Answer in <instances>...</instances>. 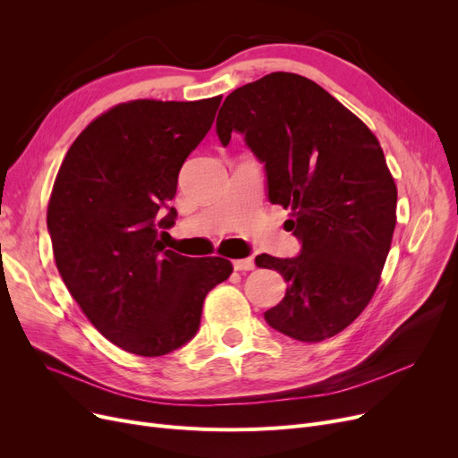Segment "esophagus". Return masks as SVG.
Segmentation results:
<instances>
[{
    "label": "esophagus",
    "instance_id": "34e87169",
    "mask_svg": "<svg viewBox=\"0 0 458 458\" xmlns=\"http://www.w3.org/2000/svg\"><path fill=\"white\" fill-rule=\"evenodd\" d=\"M232 266L235 271H252L254 269V261L252 258H243V259H233Z\"/></svg>",
    "mask_w": 458,
    "mask_h": 458
}]
</instances>
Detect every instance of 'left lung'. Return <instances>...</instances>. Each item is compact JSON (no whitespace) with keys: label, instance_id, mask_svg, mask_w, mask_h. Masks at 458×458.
<instances>
[{"label":"left lung","instance_id":"8db88e82","mask_svg":"<svg viewBox=\"0 0 458 458\" xmlns=\"http://www.w3.org/2000/svg\"><path fill=\"white\" fill-rule=\"evenodd\" d=\"M233 131L263 163L269 202L293 209L284 228L301 243L295 258L256 256L287 284L263 318L293 340L332 338L371 301L392 245L397 187L380 144L323 87L290 72L226 96L223 147Z\"/></svg>","mask_w":458,"mask_h":458}]
</instances>
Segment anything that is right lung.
I'll list each match as a JSON object with an SVG mask.
<instances>
[{"instance_id":"add662e5","label":"right lung","mask_w":458,"mask_h":458,"mask_svg":"<svg viewBox=\"0 0 458 458\" xmlns=\"http://www.w3.org/2000/svg\"><path fill=\"white\" fill-rule=\"evenodd\" d=\"M221 96L135 100L90 123L66 152L47 206L59 275L111 344L163 356L195 338L209 290L232 263L165 247L180 168L209 131Z\"/></svg>"}]
</instances>
